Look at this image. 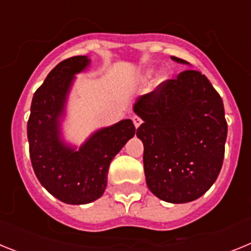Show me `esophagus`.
Wrapping results in <instances>:
<instances>
[{
    "label": "esophagus",
    "mask_w": 251,
    "mask_h": 251,
    "mask_svg": "<svg viewBox=\"0 0 251 251\" xmlns=\"http://www.w3.org/2000/svg\"><path fill=\"white\" fill-rule=\"evenodd\" d=\"M132 121H133V123H134V127H136V128H138L139 126H141V123H142V119L139 118L138 115H133Z\"/></svg>",
    "instance_id": "1"
}]
</instances>
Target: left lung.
Masks as SVG:
<instances>
[{
    "instance_id": "8db88e82",
    "label": "left lung",
    "mask_w": 251,
    "mask_h": 251,
    "mask_svg": "<svg viewBox=\"0 0 251 251\" xmlns=\"http://www.w3.org/2000/svg\"><path fill=\"white\" fill-rule=\"evenodd\" d=\"M133 110L143 119L137 137L151 192L171 203L202 196L220 174L227 136L223 99L207 77L185 70L142 95Z\"/></svg>"
}]
</instances>
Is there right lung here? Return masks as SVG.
I'll return each mask as SVG.
<instances>
[{
  "label": "right lung",
  "mask_w": 251,
  "mask_h": 251,
  "mask_svg": "<svg viewBox=\"0 0 251 251\" xmlns=\"http://www.w3.org/2000/svg\"><path fill=\"white\" fill-rule=\"evenodd\" d=\"M90 64L88 56H73L57 64L35 92L27 122L32 168L40 183L57 200L84 205L101 196L112 159L134 136L130 119L99 129L79 150L60 138V118L74 75Z\"/></svg>",
  "instance_id": "obj_1"
}]
</instances>
